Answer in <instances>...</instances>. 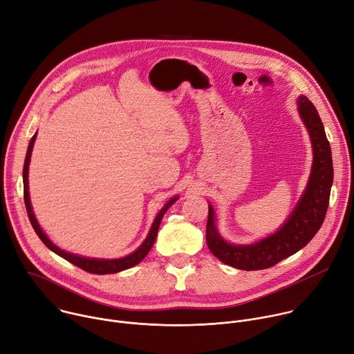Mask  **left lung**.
Listing matches in <instances>:
<instances>
[{
    "label": "left lung",
    "mask_w": 354,
    "mask_h": 354,
    "mask_svg": "<svg viewBox=\"0 0 354 354\" xmlns=\"http://www.w3.org/2000/svg\"><path fill=\"white\" fill-rule=\"evenodd\" d=\"M298 111L312 140L313 165L302 198L280 230L249 246L226 243L218 234L209 205L207 245L212 254L227 266L246 271L276 266L306 246L325 221L333 183L332 151L317 108L304 95L298 100Z\"/></svg>",
    "instance_id": "left-lung-1"
}]
</instances>
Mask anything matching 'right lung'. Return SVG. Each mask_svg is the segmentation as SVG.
<instances>
[{
  "mask_svg": "<svg viewBox=\"0 0 354 354\" xmlns=\"http://www.w3.org/2000/svg\"><path fill=\"white\" fill-rule=\"evenodd\" d=\"M35 139H36V133L32 136L30 142H29V146H28V151H26V157H25V163H24V200H25V207H26V212H28V218L32 223V227L35 229L36 234L39 236V239H41L52 252H55L56 254H59L60 257L66 259L67 261L73 263L74 266L80 267L82 270L84 271H88V272H93V274H112V272H118V271H122V270H127V268H131L133 266H136L138 263H140L146 254L150 252L154 241H156V236H157V230H159V226H160V222H162V218L163 215L166 214V211L169 209V207L177 200L173 198L170 200L165 208L157 214L153 225H151V229L147 234L146 241L142 243V246L135 250L132 254L127 256V257H122V259H115V260H98V259H88V257H82V256H75V254H71V253H67L62 249H59L57 246H55L49 238L46 236V234L44 233V230L41 229V226H39V223L36 222V218L32 212V207H30V200H29V192H28V170H29V162H30V153H32V149H33V143H35Z\"/></svg>",
  "mask_w": 354,
  "mask_h": 354,
  "instance_id": "add662e5",
  "label": "right lung"
}]
</instances>
